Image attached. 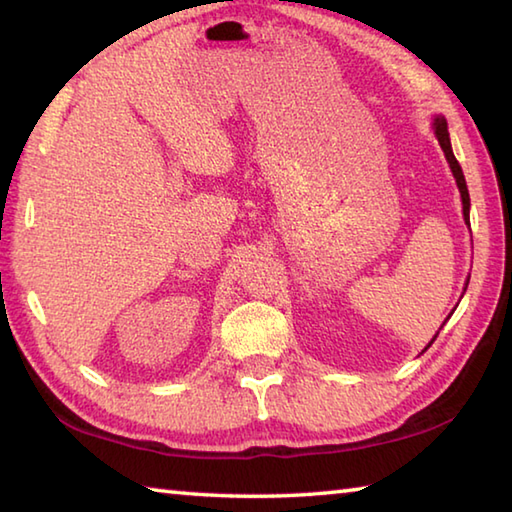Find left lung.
I'll return each mask as SVG.
<instances>
[{"mask_svg":"<svg viewBox=\"0 0 512 512\" xmlns=\"http://www.w3.org/2000/svg\"><path fill=\"white\" fill-rule=\"evenodd\" d=\"M435 133H437V140H439V144H441L443 153H446V160H448V165H450V169H452V176H455V180H457V187H459V191H461V202H464V220L470 225V196H468V187H466L464 171H461L459 162H457V158H455V153H452V147H450L448 122L443 120V118H437V120H435ZM435 339H437V336H435ZM435 339H432V341H435ZM428 347H430V345H428Z\"/></svg>","mask_w":512,"mask_h":512,"instance_id":"obj_1","label":"left lung"}]
</instances>
